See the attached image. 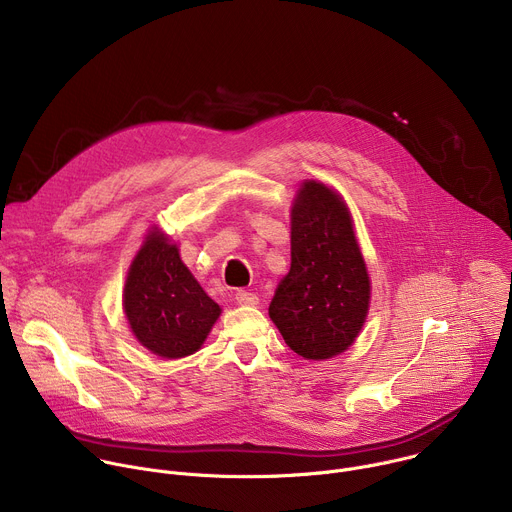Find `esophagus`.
Segmentation results:
<instances>
[{
	"label": "esophagus",
	"mask_w": 512,
	"mask_h": 512,
	"mask_svg": "<svg viewBox=\"0 0 512 512\" xmlns=\"http://www.w3.org/2000/svg\"><path fill=\"white\" fill-rule=\"evenodd\" d=\"M235 300L241 306H257L259 304V298L253 294V291H247V289H239L235 294Z\"/></svg>",
	"instance_id": "34e87169"
}]
</instances>
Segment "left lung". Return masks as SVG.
<instances>
[{
    "instance_id": "8db88e82",
    "label": "left lung",
    "mask_w": 512,
    "mask_h": 512,
    "mask_svg": "<svg viewBox=\"0 0 512 512\" xmlns=\"http://www.w3.org/2000/svg\"><path fill=\"white\" fill-rule=\"evenodd\" d=\"M371 283L344 202L306 182L291 208V267L269 316L285 344L308 360L344 352L369 312Z\"/></svg>"
}]
</instances>
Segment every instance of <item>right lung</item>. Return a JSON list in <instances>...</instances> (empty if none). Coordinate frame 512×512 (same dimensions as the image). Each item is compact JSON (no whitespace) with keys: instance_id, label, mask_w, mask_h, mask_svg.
Returning <instances> with one entry per match:
<instances>
[{"instance_id":"right-lung-1","label":"right lung","mask_w":512,"mask_h":512,"mask_svg":"<svg viewBox=\"0 0 512 512\" xmlns=\"http://www.w3.org/2000/svg\"><path fill=\"white\" fill-rule=\"evenodd\" d=\"M123 310L135 338L164 358L196 352L221 314L160 231L148 235L129 267Z\"/></svg>"}]
</instances>
